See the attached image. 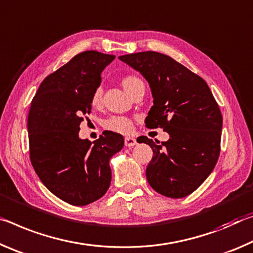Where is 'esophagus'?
<instances>
[{
	"instance_id": "obj_1",
	"label": "esophagus",
	"mask_w": 253,
	"mask_h": 253,
	"mask_svg": "<svg viewBox=\"0 0 253 253\" xmlns=\"http://www.w3.org/2000/svg\"><path fill=\"white\" fill-rule=\"evenodd\" d=\"M124 144H126V147H133L136 144V140L134 138H131V136H127V138L124 139Z\"/></svg>"
}]
</instances>
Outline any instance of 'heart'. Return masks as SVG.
<instances>
[{
	"mask_svg": "<svg viewBox=\"0 0 253 253\" xmlns=\"http://www.w3.org/2000/svg\"><path fill=\"white\" fill-rule=\"evenodd\" d=\"M121 85L130 96H132L139 87L144 86L141 78H139L135 75H126L122 77ZM102 88H95L92 94V97H90V103H92L94 107H98L102 104ZM103 126H104L105 130L115 132V133L130 134L133 131V121L127 117H111L105 120L104 123H103Z\"/></svg>",
	"mask_w": 253,
	"mask_h": 253,
	"instance_id": "1",
	"label": "heart"
}]
</instances>
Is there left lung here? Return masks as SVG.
I'll return each mask as SVG.
<instances>
[{"instance_id": "1", "label": "left lung", "mask_w": 253, "mask_h": 253, "mask_svg": "<svg viewBox=\"0 0 253 253\" xmlns=\"http://www.w3.org/2000/svg\"><path fill=\"white\" fill-rule=\"evenodd\" d=\"M119 59L150 84L154 106L146 126L160 127L170 135L163 143L141 138L154 151L146 170L148 183L164 196L189 195L213 171L221 151L222 113L209 85L164 53L142 51Z\"/></svg>"}]
</instances>
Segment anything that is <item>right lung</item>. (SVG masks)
<instances>
[{"instance_id": "right-lung-1", "label": "right lung", "mask_w": 253, "mask_h": 253, "mask_svg": "<svg viewBox=\"0 0 253 253\" xmlns=\"http://www.w3.org/2000/svg\"><path fill=\"white\" fill-rule=\"evenodd\" d=\"M114 58L95 50L78 53L44 78L31 102V164L45 187L68 204L84 206L104 195L112 178L109 161L123 148V136L115 132H103L94 143L78 136L102 70Z\"/></svg>"}]
</instances>
